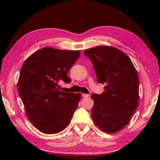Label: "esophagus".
<instances>
[{
	"instance_id": "1",
	"label": "esophagus",
	"mask_w": 160,
	"mask_h": 160,
	"mask_svg": "<svg viewBox=\"0 0 160 160\" xmlns=\"http://www.w3.org/2000/svg\"><path fill=\"white\" fill-rule=\"evenodd\" d=\"M82 96L83 98H88V97H89V95H87V94H82Z\"/></svg>"
}]
</instances>
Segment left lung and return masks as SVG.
Instances as JSON below:
<instances>
[{"label": "left lung", "instance_id": "obj_1", "mask_svg": "<svg viewBox=\"0 0 160 160\" xmlns=\"http://www.w3.org/2000/svg\"><path fill=\"white\" fill-rule=\"evenodd\" d=\"M98 83L105 84L102 94L93 93L91 116L102 131L114 133L127 125L139 103V77L129 57L108 46L86 50Z\"/></svg>", "mask_w": 160, "mask_h": 160}]
</instances>
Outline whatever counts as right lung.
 <instances>
[{
  "instance_id": "right-lung-1",
  "label": "right lung",
  "mask_w": 160,
  "mask_h": 160,
  "mask_svg": "<svg viewBox=\"0 0 160 160\" xmlns=\"http://www.w3.org/2000/svg\"><path fill=\"white\" fill-rule=\"evenodd\" d=\"M80 50L41 48L24 62L18 80V93L29 121L41 132L57 133L72 119L80 93L63 92L62 82L70 83L67 72Z\"/></svg>"
}]
</instances>
